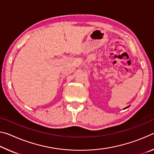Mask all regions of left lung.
<instances>
[{
	"instance_id": "left-lung-1",
	"label": "left lung",
	"mask_w": 154,
	"mask_h": 154,
	"mask_svg": "<svg viewBox=\"0 0 154 154\" xmlns=\"http://www.w3.org/2000/svg\"><path fill=\"white\" fill-rule=\"evenodd\" d=\"M128 107H129V106H126V108H124V109H127Z\"/></svg>"
}]
</instances>
